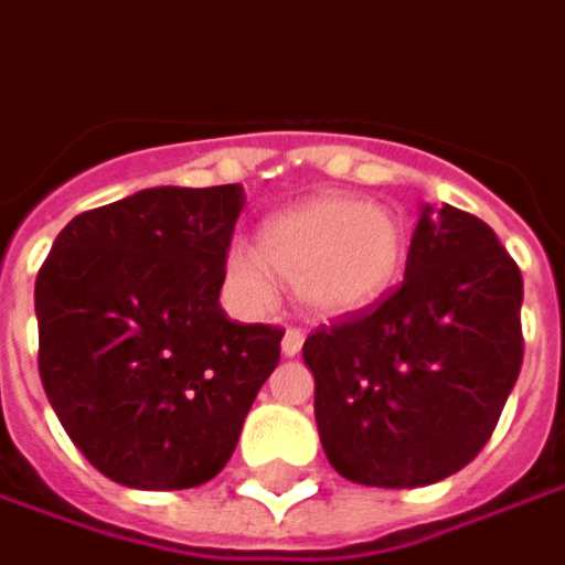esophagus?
I'll return each instance as SVG.
<instances>
[{
	"instance_id": "34e87169",
	"label": "esophagus",
	"mask_w": 565,
	"mask_h": 565,
	"mask_svg": "<svg viewBox=\"0 0 565 565\" xmlns=\"http://www.w3.org/2000/svg\"><path fill=\"white\" fill-rule=\"evenodd\" d=\"M305 348V332L301 329H289V332L282 334V353L286 356H298Z\"/></svg>"
}]
</instances>
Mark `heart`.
<instances>
[{"instance_id": "heart-1", "label": "heart", "mask_w": 565, "mask_h": 565, "mask_svg": "<svg viewBox=\"0 0 565 565\" xmlns=\"http://www.w3.org/2000/svg\"><path fill=\"white\" fill-rule=\"evenodd\" d=\"M406 255V221L394 209L322 193L267 217L255 233V255L231 252L224 274L248 305L274 301L270 276H276L295 286V298L310 317L348 320L387 298Z\"/></svg>"}]
</instances>
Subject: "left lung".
<instances>
[{"label":"left lung","instance_id":"1","mask_svg":"<svg viewBox=\"0 0 565 565\" xmlns=\"http://www.w3.org/2000/svg\"><path fill=\"white\" fill-rule=\"evenodd\" d=\"M523 276L489 224L424 205L403 286L305 341L326 458L344 480L415 489L470 465L523 365Z\"/></svg>","mask_w":565,"mask_h":565}]
</instances>
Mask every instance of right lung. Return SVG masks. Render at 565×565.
I'll return each instance as SVG.
<instances>
[{"instance_id": "obj_1", "label": "right lung", "mask_w": 565, "mask_h": 565, "mask_svg": "<svg viewBox=\"0 0 565 565\" xmlns=\"http://www.w3.org/2000/svg\"><path fill=\"white\" fill-rule=\"evenodd\" d=\"M245 193L150 186L82 212L36 276L39 375L113 483L193 489L231 461L282 329L217 305Z\"/></svg>"}]
</instances>
